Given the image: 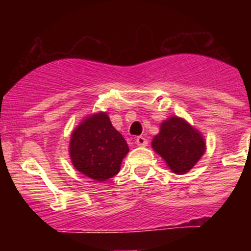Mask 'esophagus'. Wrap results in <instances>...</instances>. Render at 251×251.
<instances>
[{
	"label": "esophagus",
	"instance_id": "esophagus-1",
	"mask_svg": "<svg viewBox=\"0 0 251 251\" xmlns=\"http://www.w3.org/2000/svg\"><path fill=\"white\" fill-rule=\"evenodd\" d=\"M135 144H137L138 146H143V148H145V146H148V140H146L145 137H137V139H135Z\"/></svg>",
	"mask_w": 251,
	"mask_h": 251
}]
</instances>
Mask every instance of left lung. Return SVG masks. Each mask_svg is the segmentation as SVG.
Instances as JSON below:
<instances>
[{"instance_id":"left-lung-1","label":"left lung","mask_w":251,"mask_h":251,"mask_svg":"<svg viewBox=\"0 0 251 251\" xmlns=\"http://www.w3.org/2000/svg\"><path fill=\"white\" fill-rule=\"evenodd\" d=\"M152 149L176 175H185L205 153L203 134L183 118L170 117L160 124L152 139Z\"/></svg>"}]
</instances>
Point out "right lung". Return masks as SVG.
<instances>
[{
	"instance_id": "1",
	"label": "right lung",
	"mask_w": 251,
	"mask_h": 251,
	"mask_svg": "<svg viewBox=\"0 0 251 251\" xmlns=\"http://www.w3.org/2000/svg\"><path fill=\"white\" fill-rule=\"evenodd\" d=\"M128 150L108 114L98 112L86 117L73 129L68 152L72 164L80 174L96 181H105L120 171Z\"/></svg>"
}]
</instances>
